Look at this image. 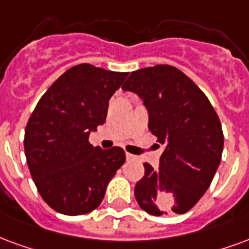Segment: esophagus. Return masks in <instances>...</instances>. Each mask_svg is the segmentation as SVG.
<instances>
[{
	"label": "esophagus",
	"mask_w": 249,
	"mask_h": 249,
	"mask_svg": "<svg viewBox=\"0 0 249 249\" xmlns=\"http://www.w3.org/2000/svg\"><path fill=\"white\" fill-rule=\"evenodd\" d=\"M126 160L130 161V160H134V156L133 154H130V153H126Z\"/></svg>",
	"instance_id": "esophagus-1"
}]
</instances>
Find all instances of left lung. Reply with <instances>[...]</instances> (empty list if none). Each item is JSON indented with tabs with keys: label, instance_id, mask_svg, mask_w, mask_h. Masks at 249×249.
<instances>
[{
	"label": "left lung",
	"instance_id": "8db88e82",
	"mask_svg": "<svg viewBox=\"0 0 249 249\" xmlns=\"http://www.w3.org/2000/svg\"><path fill=\"white\" fill-rule=\"evenodd\" d=\"M149 112V130L165 143L160 169L145 162L134 186L140 207L150 215L185 213L211 185L222 160V124L211 103L181 70L157 64L133 71L123 86Z\"/></svg>",
	"mask_w": 249,
	"mask_h": 249
}]
</instances>
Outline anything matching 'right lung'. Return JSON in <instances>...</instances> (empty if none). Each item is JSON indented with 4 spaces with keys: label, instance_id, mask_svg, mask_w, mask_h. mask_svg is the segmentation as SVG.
I'll use <instances>...</instances> for the list:
<instances>
[{
    "label": "right lung",
    "instance_id": "1",
    "mask_svg": "<svg viewBox=\"0 0 249 249\" xmlns=\"http://www.w3.org/2000/svg\"><path fill=\"white\" fill-rule=\"evenodd\" d=\"M128 76L92 64L73 66L55 80L25 129V154L36 190L56 213L93 211L125 162L124 149L103 150L88 137L104 124L110 96Z\"/></svg>",
    "mask_w": 249,
    "mask_h": 249
}]
</instances>
